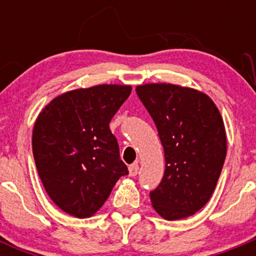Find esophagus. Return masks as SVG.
I'll use <instances>...</instances> for the list:
<instances>
[{
  "mask_svg": "<svg viewBox=\"0 0 256 256\" xmlns=\"http://www.w3.org/2000/svg\"><path fill=\"white\" fill-rule=\"evenodd\" d=\"M138 174V164H132L128 166V174L131 177H135L136 174Z\"/></svg>",
  "mask_w": 256,
  "mask_h": 256,
  "instance_id": "obj_1",
  "label": "esophagus"
}]
</instances>
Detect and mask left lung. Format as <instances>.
Segmentation results:
<instances>
[{
    "instance_id": "obj_1",
    "label": "left lung",
    "mask_w": 256,
    "mask_h": 256,
    "mask_svg": "<svg viewBox=\"0 0 256 256\" xmlns=\"http://www.w3.org/2000/svg\"><path fill=\"white\" fill-rule=\"evenodd\" d=\"M164 151L161 183L150 192L154 210L167 220L187 218L213 194L226 154L223 118L210 98L174 84L136 88Z\"/></svg>"
}]
</instances>
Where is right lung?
<instances>
[{
	"label": "right lung",
	"instance_id": "right-lung-1",
	"mask_svg": "<svg viewBox=\"0 0 256 256\" xmlns=\"http://www.w3.org/2000/svg\"><path fill=\"white\" fill-rule=\"evenodd\" d=\"M128 85L102 84L52 100L33 128L32 148L50 200L76 218L98 212L128 174L109 124L130 96Z\"/></svg>",
	"mask_w": 256,
	"mask_h": 256
}]
</instances>
